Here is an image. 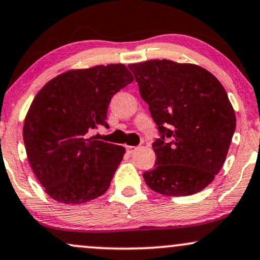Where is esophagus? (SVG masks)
Listing matches in <instances>:
<instances>
[{"instance_id":"1","label":"esophagus","mask_w":260,"mask_h":260,"mask_svg":"<svg viewBox=\"0 0 260 260\" xmlns=\"http://www.w3.org/2000/svg\"><path fill=\"white\" fill-rule=\"evenodd\" d=\"M126 149H127V151L129 154H132V153H134V151H137L139 149V147H133V145H127L126 147Z\"/></svg>"}]
</instances>
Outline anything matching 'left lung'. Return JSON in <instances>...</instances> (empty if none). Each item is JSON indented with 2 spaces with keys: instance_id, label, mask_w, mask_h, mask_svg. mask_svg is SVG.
<instances>
[{
  "instance_id": "obj_1",
  "label": "left lung",
  "mask_w": 260,
  "mask_h": 260,
  "mask_svg": "<svg viewBox=\"0 0 260 260\" xmlns=\"http://www.w3.org/2000/svg\"><path fill=\"white\" fill-rule=\"evenodd\" d=\"M159 129L156 162L143 174L150 189L183 197L204 189L225 162L236 128L221 83L196 64L150 59L128 66Z\"/></svg>"
}]
</instances>
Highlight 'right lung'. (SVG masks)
<instances>
[{"mask_svg": "<svg viewBox=\"0 0 260 260\" xmlns=\"http://www.w3.org/2000/svg\"><path fill=\"white\" fill-rule=\"evenodd\" d=\"M132 82L124 64L96 66L59 74L34 98L23 139L32 171L52 199L80 204L106 192L124 148L90 132L109 128L110 101Z\"/></svg>", "mask_w": 260, "mask_h": 260, "instance_id": "1", "label": "right lung"}]
</instances>
